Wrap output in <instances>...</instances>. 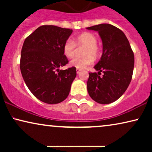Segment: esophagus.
I'll use <instances>...</instances> for the list:
<instances>
[{
  "label": "esophagus",
  "instance_id": "34e87169",
  "mask_svg": "<svg viewBox=\"0 0 152 152\" xmlns=\"http://www.w3.org/2000/svg\"><path fill=\"white\" fill-rule=\"evenodd\" d=\"M81 70H81V69H79V68H77V69H76V71H77V73H80V71H81Z\"/></svg>",
  "mask_w": 152,
  "mask_h": 152
}]
</instances>
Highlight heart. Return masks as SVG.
I'll list each match as a JSON object with an SVG mask.
<instances>
[{
    "mask_svg": "<svg viewBox=\"0 0 152 152\" xmlns=\"http://www.w3.org/2000/svg\"><path fill=\"white\" fill-rule=\"evenodd\" d=\"M97 39L94 34L90 32H84L73 39H67L63 45V53L68 58H72L75 53L76 46L85 45L82 51L83 57H76L70 61V66L79 69H84L92 65L94 58L99 55V48L97 45Z\"/></svg>",
    "mask_w": 152,
    "mask_h": 152,
    "instance_id": "1",
    "label": "heart"
}]
</instances>
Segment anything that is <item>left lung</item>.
<instances>
[{
	"label": "left lung",
	"instance_id": "8db88e82",
	"mask_svg": "<svg viewBox=\"0 0 152 152\" xmlns=\"http://www.w3.org/2000/svg\"><path fill=\"white\" fill-rule=\"evenodd\" d=\"M86 29L97 31L103 45L102 55L94 66L98 72H89L88 93L97 103H112L123 95L132 81L134 52L124 32L111 24H99ZM102 72L104 74L100 77Z\"/></svg>",
	"mask_w": 152,
	"mask_h": 152
}]
</instances>
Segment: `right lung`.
I'll return each instance as SVG.
<instances>
[{"label": "right lung", "mask_w": 152, "mask_h": 152, "mask_svg": "<svg viewBox=\"0 0 152 152\" xmlns=\"http://www.w3.org/2000/svg\"><path fill=\"white\" fill-rule=\"evenodd\" d=\"M70 29L42 26L29 35L21 50L20 68L31 93L47 104L64 101L77 75L76 68H59L68 63L63 45L72 34Z\"/></svg>", "instance_id": "obj_1"}]
</instances>
